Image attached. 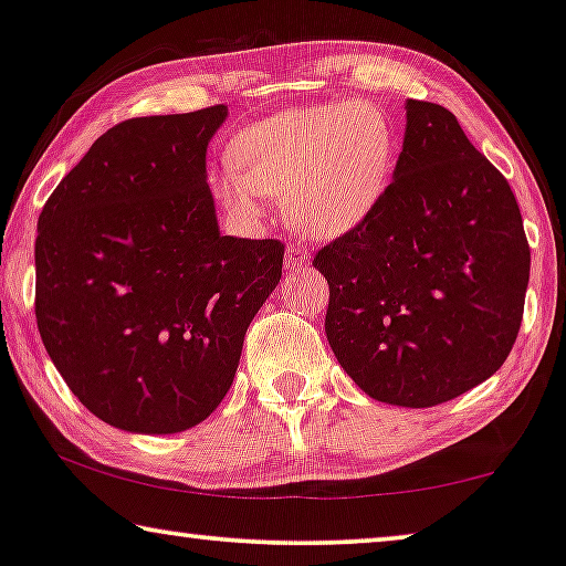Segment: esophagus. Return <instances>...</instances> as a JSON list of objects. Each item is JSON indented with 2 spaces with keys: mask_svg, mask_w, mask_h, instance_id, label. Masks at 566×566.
<instances>
[{
  "mask_svg": "<svg viewBox=\"0 0 566 566\" xmlns=\"http://www.w3.org/2000/svg\"><path fill=\"white\" fill-rule=\"evenodd\" d=\"M307 266H310L307 249L300 247V243H290V247H286V259H284L286 272H305Z\"/></svg>",
  "mask_w": 566,
  "mask_h": 566,
  "instance_id": "34e87169",
  "label": "esophagus"
}]
</instances>
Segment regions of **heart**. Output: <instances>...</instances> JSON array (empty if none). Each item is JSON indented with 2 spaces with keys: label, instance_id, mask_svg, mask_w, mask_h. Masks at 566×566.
Returning a JSON list of instances; mask_svg holds the SVG:
<instances>
[{
  "label": "heart",
  "instance_id": "b5f03b06",
  "mask_svg": "<svg viewBox=\"0 0 566 566\" xmlns=\"http://www.w3.org/2000/svg\"><path fill=\"white\" fill-rule=\"evenodd\" d=\"M394 151L391 124L368 101L290 108L235 134L210 190L239 223L261 221L272 196L300 231L335 239L378 206Z\"/></svg>",
  "mask_w": 566,
  "mask_h": 566
}]
</instances>
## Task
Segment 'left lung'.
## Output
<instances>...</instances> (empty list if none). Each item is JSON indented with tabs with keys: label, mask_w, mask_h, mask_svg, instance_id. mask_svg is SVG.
Listing matches in <instances>:
<instances>
[{
	"label": "left lung",
	"mask_w": 566,
	"mask_h": 566,
	"mask_svg": "<svg viewBox=\"0 0 566 566\" xmlns=\"http://www.w3.org/2000/svg\"><path fill=\"white\" fill-rule=\"evenodd\" d=\"M325 333L370 399L427 409L483 384L516 343L531 249L516 196L440 104L407 101L394 180L315 254Z\"/></svg>",
	"instance_id": "8db88e82"
}]
</instances>
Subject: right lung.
Here are the masks:
<instances>
[{"mask_svg": "<svg viewBox=\"0 0 566 566\" xmlns=\"http://www.w3.org/2000/svg\"><path fill=\"white\" fill-rule=\"evenodd\" d=\"M226 116L218 104L112 126L40 213V337L83 407L124 432L213 415L282 280V241L218 231L206 151Z\"/></svg>", "mask_w": 566, "mask_h": 566, "instance_id": "obj_1", "label": "right lung"}]
</instances>
